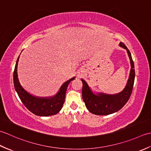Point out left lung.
<instances>
[{
  "instance_id": "left-lung-1",
  "label": "left lung",
  "mask_w": 151,
  "mask_h": 151,
  "mask_svg": "<svg viewBox=\"0 0 151 151\" xmlns=\"http://www.w3.org/2000/svg\"><path fill=\"white\" fill-rule=\"evenodd\" d=\"M119 45L127 50L131 67L129 79L123 91L114 95L93 92L88 83L84 79L81 78L83 84L82 91L83 101L85 102L86 106L89 111L93 114L107 115L117 112L127 103L132 93L135 79L134 62L131 53L125 45L123 43H120Z\"/></svg>"
}]
</instances>
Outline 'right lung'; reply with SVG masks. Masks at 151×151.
<instances>
[{"label": "right lung", "mask_w": 151, "mask_h": 151, "mask_svg": "<svg viewBox=\"0 0 151 151\" xmlns=\"http://www.w3.org/2000/svg\"><path fill=\"white\" fill-rule=\"evenodd\" d=\"M19 56L20 55L16 62L14 72V84L21 101L28 110L36 115L47 117L57 114L63 107L68 85L75 79V76L64 82L56 95L51 97H37L28 93L19 82L17 74Z\"/></svg>", "instance_id": "right-lung-1"}]
</instances>
